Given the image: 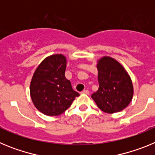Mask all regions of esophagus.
<instances>
[{
	"label": "esophagus",
	"mask_w": 155,
	"mask_h": 155,
	"mask_svg": "<svg viewBox=\"0 0 155 155\" xmlns=\"http://www.w3.org/2000/svg\"><path fill=\"white\" fill-rule=\"evenodd\" d=\"M81 93H84V94H89V91H88V90H83V91H81Z\"/></svg>",
	"instance_id": "obj_1"
}]
</instances>
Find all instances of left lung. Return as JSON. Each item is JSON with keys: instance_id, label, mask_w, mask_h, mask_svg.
I'll list each match as a JSON object with an SVG mask.
<instances>
[{"instance_id": "1", "label": "left lung", "mask_w": 155, "mask_h": 155, "mask_svg": "<svg viewBox=\"0 0 155 155\" xmlns=\"http://www.w3.org/2000/svg\"><path fill=\"white\" fill-rule=\"evenodd\" d=\"M98 91L91 94L98 107L105 113H117L125 109L134 94L131 79L114 59L105 57L98 61Z\"/></svg>"}]
</instances>
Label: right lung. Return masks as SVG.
<instances>
[{"label": "right lung", "mask_w": 155, "mask_h": 155, "mask_svg": "<svg viewBox=\"0 0 155 155\" xmlns=\"http://www.w3.org/2000/svg\"><path fill=\"white\" fill-rule=\"evenodd\" d=\"M65 57L56 54L47 57L35 70L30 94L38 110L47 116H59L71 106L78 92L66 78Z\"/></svg>", "instance_id": "1"}]
</instances>
